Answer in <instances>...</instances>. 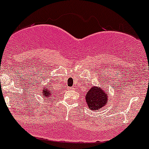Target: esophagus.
Wrapping results in <instances>:
<instances>
[{"mask_svg":"<svg viewBox=\"0 0 149 149\" xmlns=\"http://www.w3.org/2000/svg\"><path fill=\"white\" fill-rule=\"evenodd\" d=\"M69 89H71V90H72V89H74V88H73V87H70V88H69Z\"/></svg>","mask_w":149,"mask_h":149,"instance_id":"esophagus-1","label":"esophagus"}]
</instances>
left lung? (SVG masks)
I'll return each instance as SVG.
<instances>
[{
  "mask_svg": "<svg viewBox=\"0 0 149 149\" xmlns=\"http://www.w3.org/2000/svg\"><path fill=\"white\" fill-rule=\"evenodd\" d=\"M85 98L89 109L97 111L106 106L108 101V93L104 89H102L101 86H92L88 91Z\"/></svg>",
  "mask_w": 149,
  "mask_h": 149,
  "instance_id": "left-lung-1",
  "label": "left lung"
}]
</instances>
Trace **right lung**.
I'll return each instance as SVG.
<instances>
[{
    "instance_id": "1",
    "label": "right lung",
    "mask_w": 149,
    "mask_h": 149,
    "mask_svg": "<svg viewBox=\"0 0 149 149\" xmlns=\"http://www.w3.org/2000/svg\"><path fill=\"white\" fill-rule=\"evenodd\" d=\"M52 91L51 90H50V88H48V86H46V88H45V89L43 90V93L42 95L43 96H45V98H52V96L53 95L52 94Z\"/></svg>"
}]
</instances>
